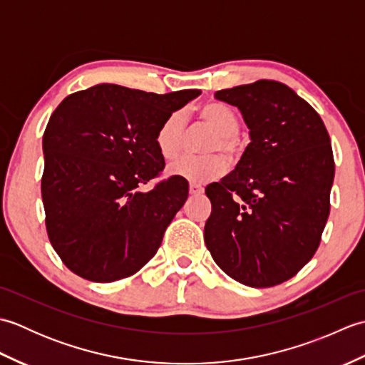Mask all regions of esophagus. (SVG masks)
Returning <instances> with one entry per match:
<instances>
[{
  "label": "esophagus",
  "instance_id": "obj_1",
  "mask_svg": "<svg viewBox=\"0 0 365 365\" xmlns=\"http://www.w3.org/2000/svg\"><path fill=\"white\" fill-rule=\"evenodd\" d=\"M202 192H204V188L200 187V185H197V183H190V195L197 196V195H202Z\"/></svg>",
  "mask_w": 365,
  "mask_h": 365
}]
</instances>
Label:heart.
<instances>
[{"instance_id":"obj_1","label":"heart","mask_w":365,"mask_h":365,"mask_svg":"<svg viewBox=\"0 0 365 365\" xmlns=\"http://www.w3.org/2000/svg\"><path fill=\"white\" fill-rule=\"evenodd\" d=\"M199 118L216 133L212 139L210 150H221L227 155H234L238 150L235 135L238 133L240 122L237 114L230 108L220 103H207L199 110ZM182 133L183 115L180 113H173L161 122L157 135H155V144H157V149L163 158L173 160L180 153ZM226 160L218 153L208 155V157L185 155V157L177 158L168 168V173L192 183H205L221 177L226 173Z\"/></svg>"}]
</instances>
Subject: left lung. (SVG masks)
I'll return each mask as SVG.
<instances>
[{"label": "left lung", "instance_id": "obj_1", "mask_svg": "<svg viewBox=\"0 0 365 365\" xmlns=\"http://www.w3.org/2000/svg\"><path fill=\"white\" fill-rule=\"evenodd\" d=\"M237 106L250 139L234 173L208 185L207 250L255 289L293 277L314 257L329 216L334 157L322 118L297 92L259 80L215 92Z\"/></svg>", "mask_w": 365, "mask_h": 365}]
</instances>
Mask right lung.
Returning <instances> with one entry per match:
<instances>
[{"mask_svg":"<svg viewBox=\"0 0 365 365\" xmlns=\"http://www.w3.org/2000/svg\"><path fill=\"white\" fill-rule=\"evenodd\" d=\"M200 96H165L102 83L66 97L45 128L42 200L46 232L64 265L88 281L114 282L149 262L188 197L165 168L155 135L168 115Z\"/></svg>","mask_w":365,"mask_h":365,"instance_id":"1","label":"right lung"}]
</instances>
